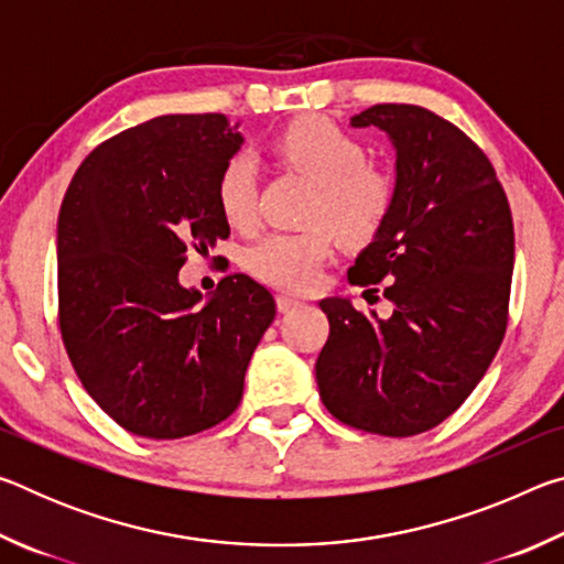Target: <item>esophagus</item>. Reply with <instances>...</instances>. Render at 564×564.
I'll return each mask as SVG.
<instances>
[{"label": "esophagus", "instance_id": "1", "mask_svg": "<svg viewBox=\"0 0 564 564\" xmlns=\"http://www.w3.org/2000/svg\"><path fill=\"white\" fill-rule=\"evenodd\" d=\"M275 305H279L281 313H289L293 308H301V305H305V303L299 301V299H293V295H279V299H275Z\"/></svg>", "mask_w": 564, "mask_h": 564}]
</instances>
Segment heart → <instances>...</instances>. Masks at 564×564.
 I'll return each mask as SVG.
<instances>
[{
    "mask_svg": "<svg viewBox=\"0 0 564 564\" xmlns=\"http://www.w3.org/2000/svg\"><path fill=\"white\" fill-rule=\"evenodd\" d=\"M279 154L318 184L308 212L311 228L299 234H265L243 251V265L263 283L285 291H308L333 253L336 230L343 243L360 246L378 234L393 206V178L366 164V147L330 119L305 117L279 137ZM259 171L248 154L228 159L218 174V208L234 228L256 221Z\"/></svg>",
    "mask_w": 564,
    "mask_h": 564,
    "instance_id": "obj_1",
    "label": "heart"
}]
</instances>
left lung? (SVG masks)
I'll list each match as a JSON object with an SVG mask.
<instances>
[{
  "label": "left lung",
  "mask_w": 564,
  "mask_h": 564,
  "mask_svg": "<svg viewBox=\"0 0 564 564\" xmlns=\"http://www.w3.org/2000/svg\"><path fill=\"white\" fill-rule=\"evenodd\" d=\"M350 127L380 129L395 151L393 206L348 271L356 285L386 281L393 313L378 318L350 299H323L330 336L316 380L340 423L408 437L453 415L500 348L512 214L488 156L437 113L376 104Z\"/></svg>",
  "instance_id": "8db88e82"
}]
</instances>
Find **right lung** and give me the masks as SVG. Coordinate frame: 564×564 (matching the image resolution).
Masks as SVG:
<instances>
[{"mask_svg": "<svg viewBox=\"0 0 564 564\" xmlns=\"http://www.w3.org/2000/svg\"><path fill=\"white\" fill-rule=\"evenodd\" d=\"M224 113H166L104 141L76 169L56 224L59 326L87 393L154 441L208 431L241 403L246 368L275 318L269 289L231 273L184 289L186 248L231 228L216 184L243 144Z\"/></svg>", "mask_w": 564, "mask_h": 564, "instance_id": "right-lung-1", "label": "right lung"}]
</instances>
